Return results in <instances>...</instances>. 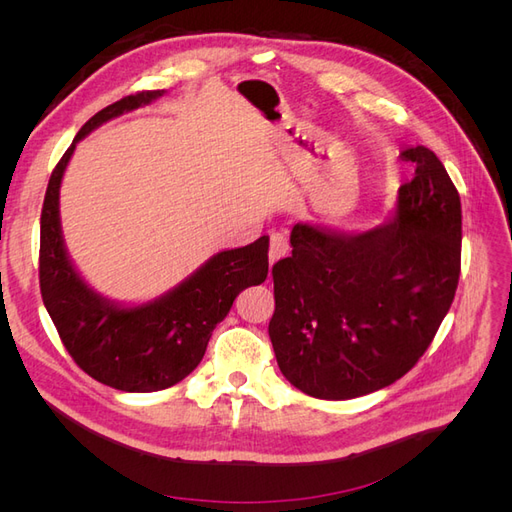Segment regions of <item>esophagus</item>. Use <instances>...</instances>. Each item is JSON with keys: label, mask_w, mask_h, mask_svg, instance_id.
Wrapping results in <instances>:
<instances>
[{"label": "esophagus", "mask_w": 512, "mask_h": 512, "mask_svg": "<svg viewBox=\"0 0 512 512\" xmlns=\"http://www.w3.org/2000/svg\"><path fill=\"white\" fill-rule=\"evenodd\" d=\"M288 250H290L288 239L282 235V232H273L271 243H269V260H271V265H273V262L280 260V258L288 256Z\"/></svg>", "instance_id": "esophagus-1"}]
</instances>
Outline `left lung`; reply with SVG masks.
I'll list each match as a JSON object with an SVG mask.
<instances>
[{
	"label": "left lung",
	"instance_id": "8db88e82",
	"mask_svg": "<svg viewBox=\"0 0 512 512\" xmlns=\"http://www.w3.org/2000/svg\"><path fill=\"white\" fill-rule=\"evenodd\" d=\"M414 179L369 230L294 224L292 256L273 265L269 337L284 378L305 395L352 399L416 365L459 282L461 200L431 149L399 153Z\"/></svg>",
	"mask_w": 512,
	"mask_h": 512
}]
</instances>
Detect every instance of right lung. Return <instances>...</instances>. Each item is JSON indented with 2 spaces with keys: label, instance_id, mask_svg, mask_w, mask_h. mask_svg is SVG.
<instances>
[{
  "label": "right lung",
  "instance_id": "right-lung-1",
  "mask_svg": "<svg viewBox=\"0 0 512 512\" xmlns=\"http://www.w3.org/2000/svg\"><path fill=\"white\" fill-rule=\"evenodd\" d=\"M166 94L141 91L102 108L74 136L55 166L40 215V292L66 350L85 374L126 393H153L181 382L203 361L209 337L237 294L267 280L269 237L213 254L181 284L128 305L91 288L66 250L59 188L76 143L123 113Z\"/></svg>",
  "mask_w": 512,
  "mask_h": 512
}]
</instances>
